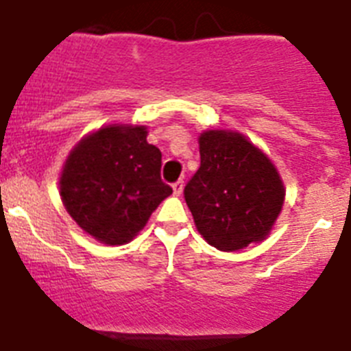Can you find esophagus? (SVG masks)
<instances>
[{"instance_id": "34e87169", "label": "esophagus", "mask_w": 351, "mask_h": 351, "mask_svg": "<svg viewBox=\"0 0 351 351\" xmlns=\"http://www.w3.org/2000/svg\"><path fill=\"white\" fill-rule=\"evenodd\" d=\"M172 189L176 195H181V193H183V181H176V183L172 184Z\"/></svg>"}]
</instances>
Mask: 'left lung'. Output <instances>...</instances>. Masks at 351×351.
I'll return each mask as SVG.
<instances>
[{
  "mask_svg": "<svg viewBox=\"0 0 351 351\" xmlns=\"http://www.w3.org/2000/svg\"><path fill=\"white\" fill-rule=\"evenodd\" d=\"M199 154L201 167L184 186L199 234L223 252L266 239L285 203L274 162L232 130L203 132Z\"/></svg>",
  "mask_w": 351,
  "mask_h": 351,
  "instance_id": "obj_1",
  "label": "left lung"
}]
</instances>
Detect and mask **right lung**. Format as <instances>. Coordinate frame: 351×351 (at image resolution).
<instances>
[{
	"label": "right lung",
	"instance_id": "1",
	"mask_svg": "<svg viewBox=\"0 0 351 351\" xmlns=\"http://www.w3.org/2000/svg\"><path fill=\"white\" fill-rule=\"evenodd\" d=\"M147 127L108 125L83 137L64 161L60 193L70 217L105 245H125L172 189Z\"/></svg>",
	"mask_w": 351,
	"mask_h": 351
}]
</instances>
